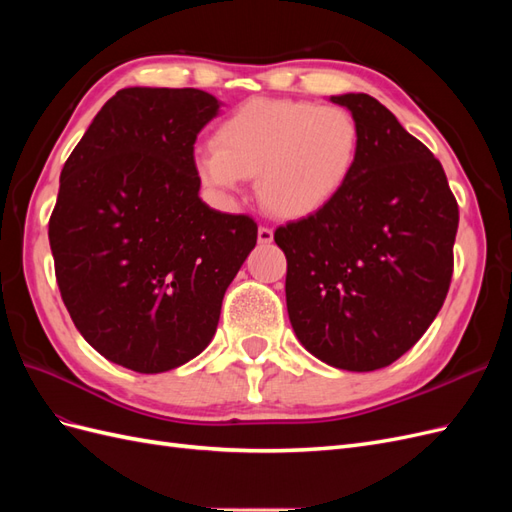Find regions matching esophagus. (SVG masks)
Returning <instances> with one entry per match:
<instances>
[{
	"mask_svg": "<svg viewBox=\"0 0 512 512\" xmlns=\"http://www.w3.org/2000/svg\"><path fill=\"white\" fill-rule=\"evenodd\" d=\"M273 241V230L269 226H260L258 228V243H271Z\"/></svg>",
	"mask_w": 512,
	"mask_h": 512,
	"instance_id": "obj_1",
	"label": "esophagus"
}]
</instances>
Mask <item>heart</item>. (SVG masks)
<instances>
[{"label": "heart", "mask_w": 512, "mask_h": 512, "mask_svg": "<svg viewBox=\"0 0 512 512\" xmlns=\"http://www.w3.org/2000/svg\"><path fill=\"white\" fill-rule=\"evenodd\" d=\"M361 153L350 111L299 100H252L230 113L213 147L194 153L205 188L232 200L256 177L260 203L280 218H309L344 192Z\"/></svg>", "instance_id": "obj_1"}]
</instances>
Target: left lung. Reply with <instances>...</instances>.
Instances as JSON below:
<instances>
[{"instance_id": "left-lung-1", "label": "left lung", "mask_w": 512, "mask_h": 512, "mask_svg": "<svg viewBox=\"0 0 512 512\" xmlns=\"http://www.w3.org/2000/svg\"><path fill=\"white\" fill-rule=\"evenodd\" d=\"M361 128L354 173L329 207L275 230L286 305L307 352L374 371L406 354L438 316L453 277L457 200L442 164L367 94L331 96Z\"/></svg>"}]
</instances>
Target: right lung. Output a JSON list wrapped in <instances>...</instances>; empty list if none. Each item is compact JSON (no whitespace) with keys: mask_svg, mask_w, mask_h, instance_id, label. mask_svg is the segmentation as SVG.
Here are the masks:
<instances>
[{"mask_svg":"<svg viewBox=\"0 0 512 512\" xmlns=\"http://www.w3.org/2000/svg\"><path fill=\"white\" fill-rule=\"evenodd\" d=\"M218 111V98L192 87L121 89L61 170L49 220L61 299L91 348L138 374L209 346L256 245L250 215L198 196L194 143Z\"/></svg>","mask_w":512,"mask_h":512,"instance_id":"add662e5","label":"right lung"}]
</instances>
